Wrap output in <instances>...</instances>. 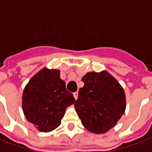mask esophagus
Here are the masks:
<instances>
[{"label":"esophagus","instance_id":"esophagus-1","mask_svg":"<svg viewBox=\"0 0 152 152\" xmlns=\"http://www.w3.org/2000/svg\"><path fill=\"white\" fill-rule=\"evenodd\" d=\"M73 96L74 98H75V99H77V98H78V92L77 91H76V92L73 93Z\"/></svg>","mask_w":152,"mask_h":152}]
</instances>
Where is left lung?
<instances>
[{"instance_id": "8db88e82", "label": "left lung", "mask_w": 152, "mask_h": 152, "mask_svg": "<svg viewBox=\"0 0 152 152\" xmlns=\"http://www.w3.org/2000/svg\"><path fill=\"white\" fill-rule=\"evenodd\" d=\"M75 109L88 131L102 134L113 128L124 114L126 100L124 89L108 72H91L82 77Z\"/></svg>"}]
</instances>
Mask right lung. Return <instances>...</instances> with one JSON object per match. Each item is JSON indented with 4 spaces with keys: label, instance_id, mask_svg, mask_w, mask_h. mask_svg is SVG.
<instances>
[{
    "label": "right lung",
    "instance_id": "1",
    "mask_svg": "<svg viewBox=\"0 0 152 152\" xmlns=\"http://www.w3.org/2000/svg\"><path fill=\"white\" fill-rule=\"evenodd\" d=\"M75 102L60 77V70L44 68L25 87L22 107L28 121L40 132H48L61 125L66 108Z\"/></svg>",
    "mask_w": 152,
    "mask_h": 152
}]
</instances>
